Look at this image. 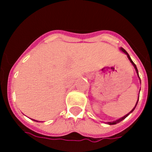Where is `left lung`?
I'll use <instances>...</instances> for the list:
<instances>
[{"label": "left lung", "instance_id": "8db88e82", "mask_svg": "<svg viewBox=\"0 0 152 152\" xmlns=\"http://www.w3.org/2000/svg\"><path fill=\"white\" fill-rule=\"evenodd\" d=\"M121 49V51H122V52H124V53H125V54H126V55H127V58H128V59H129V60H130V62H131V63H132V64L134 65V68H135V69H136V71H137V75H138V77H139V78H140V76H139V73H138V69H137V66H136V64H134V61H132V60H131V58H130V55H128V53H127V52H126V51H125V50H124V49H123V48H121V49ZM138 101H139V99H138V100H137V103H136V106H134V109H133V110H131V111H130V113H127V115H124V117L121 118H119V119H118V120H116V121H111V122H107V124H110V125H112V124H117V123H119V122H120V121H122V120H124V118H127V116H128V115H130V113H132V112H133V111H134V110H135V108H136V106H137V103H138Z\"/></svg>", "mask_w": 152, "mask_h": 152}]
</instances>
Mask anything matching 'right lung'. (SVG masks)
<instances>
[{
  "instance_id": "add662e5",
  "label": "right lung",
  "mask_w": 152,
  "mask_h": 152,
  "mask_svg": "<svg viewBox=\"0 0 152 152\" xmlns=\"http://www.w3.org/2000/svg\"><path fill=\"white\" fill-rule=\"evenodd\" d=\"M34 121H36V120H34Z\"/></svg>"
}]
</instances>
